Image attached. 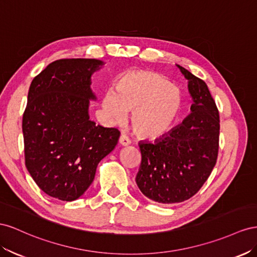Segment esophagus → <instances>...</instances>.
Segmentation results:
<instances>
[{
	"mask_svg": "<svg viewBox=\"0 0 257 257\" xmlns=\"http://www.w3.org/2000/svg\"><path fill=\"white\" fill-rule=\"evenodd\" d=\"M119 143L122 146H127V145H129L131 143V141H130V139L126 135H121L119 137Z\"/></svg>",
	"mask_w": 257,
	"mask_h": 257,
	"instance_id": "34e87169",
	"label": "esophagus"
}]
</instances>
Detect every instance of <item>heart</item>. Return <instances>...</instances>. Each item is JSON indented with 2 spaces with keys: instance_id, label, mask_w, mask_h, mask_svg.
<instances>
[{
  "instance_id": "heart-1",
  "label": "heart",
  "mask_w": 257,
  "mask_h": 257,
  "mask_svg": "<svg viewBox=\"0 0 257 257\" xmlns=\"http://www.w3.org/2000/svg\"><path fill=\"white\" fill-rule=\"evenodd\" d=\"M105 112L121 121L133 112L131 124L143 139L156 140L165 136L177 120L182 106L181 92L156 72L131 70L115 83V91H107L102 101Z\"/></svg>"
}]
</instances>
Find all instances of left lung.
I'll list each match as a JSON object with an SVG mask.
<instances>
[{"mask_svg":"<svg viewBox=\"0 0 257 257\" xmlns=\"http://www.w3.org/2000/svg\"><path fill=\"white\" fill-rule=\"evenodd\" d=\"M188 79L190 113L155 143L141 142L138 187L150 199L177 203L189 199L208 180L216 164L219 113L207 84L178 65Z\"/></svg>","mask_w":257,"mask_h":257,"instance_id":"obj_1","label":"left lung"}]
</instances>
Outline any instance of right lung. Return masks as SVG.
I'll list each match as a JSON object with an SVG mask.
<instances>
[{
    "label": "right lung",
    "mask_w": 257,
    "mask_h": 257,
    "mask_svg": "<svg viewBox=\"0 0 257 257\" xmlns=\"http://www.w3.org/2000/svg\"><path fill=\"white\" fill-rule=\"evenodd\" d=\"M103 62L59 59L36 75L23 116L26 167L50 197L72 201L90 186L120 133L89 119L91 75Z\"/></svg>",
    "instance_id": "obj_1"
}]
</instances>
